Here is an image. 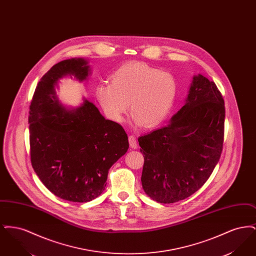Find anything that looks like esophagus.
I'll list each match as a JSON object with an SVG mask.
<instances>
[{
    "label": "esophagus",
    "mask_w": 256,
    "mask_h": 256,
    "mask_svg": "<svg viewBox=\"0 0 256 256\" xmlns=\"http://www.w3.org/2000/svg\"><path fill=\"white\" fill-rule=\"evenodd\" d=\"M128 143H130V146H132V148H137V140H136V137L134 135H130L128 136Z\"/></svg>",
    "instance_id": "esophagus-1"
}]
</instances>
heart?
Returning a JSON list of instances; mask_svg holds the SVG:
<instances>
[{"label":"heart","mask_w":256,"mask_h":256,"mask_svg":"<svg viewBox=\"0 0 256 256\" xmlns=\"http://www.w3.org/2000/svg\"><path fill=\"white\" fill-rule=\"evenodd\" d=\"M111 84L96 86L95 97L110 120L122 121L128 108L136 126H154L169 115L178 96L170 73L144 62H128L110 76Z\"/></svg>","instance_id":"obj_1"}]
</instances>
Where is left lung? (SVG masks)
<instances>
[{
    "instance_id": "obj_1",
    "label": "left lung",
    "mask_w": 256,
    "mask_h": 256,
    "mask_svg": "<svg viewBox=\"0 0 256 256\" xmlns=\"http://www.w3.org/2000/svg\"><path fill=\"white\" fill-rule=\"evenodd\" d=\"M224 117V102L215 82L194 76L186 104L170 122L138 138L146 195L172 204L206 182L222 150Z\"/></svg>"
}]
</instances>
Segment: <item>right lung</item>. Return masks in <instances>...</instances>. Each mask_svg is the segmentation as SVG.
Returning a JSON list of instances; mask_svg holds the SVG:
<instances>
[{
    "label": "right lung",
    "instance_id": "add662e5",
    "mask_svg": "<svg viewBox=\"0 0 256 256\" xmlns=\"http://www.w3.org/2000/svg\"><path fill=\"white\" fill-rule=\"evenodd\" d=\"M88 71L82 58L54 65L38 82L28 112L32 168L52 194L74 202L100 195L111 166L128 148L122 126L106 120L92 102L67 111L56 95L54 86L63 76L82 82Z\"/></svg>",
    "mask_w": 256,
    "mask_h": 256
}]
</instances>
